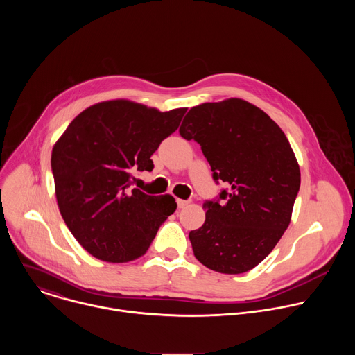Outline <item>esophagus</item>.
<instances>
[{"label":"esophagus","instance_id":"34e87169","mask_svg":"<svg viewBox=\"0 0 355 355\" xmlns=\"http://www.w3.org/2000/svg\"><path fill=\"white\" fill-rule=\"evenodd\" d=\"M188 204H189V200H184V199H177V205H178V208H180V209L185 208V207H187Z\"/></svg>","mask_w":355,"mask_h":355}]
</instances>
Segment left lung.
I'll use <instances>...</instances> for the list:
<instances>
[{
  "label": "left lung",
  "instance_id": "left-lung-1",
  "mask_svg": "<svg viewBox=\"0 0 355 355\" xmlns=\"http://www.w3.org/2000/svg\"><path fill=\"white\" fill-rule=\"evenodd\" d=\"M180 135L199 143L216 184L205 223L189 232L193 254L222 274L259 266L286 230L300 171L281 128L260 108L232 98L189 110Z\"/></svg>",
  "mask_w": 355,
  "mask_h": 355
}]
</instances>
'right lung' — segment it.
<instances>
[{"label": "right lung", "instance_id": "obj_1", "mask_svg": "<svg viewBox=\"0 0 355 355\" xmlns=\"http://www.w3.org/2000/svg\"><path fill=\"white\" fill-rule=\"evenodd\" d=\"M185 112L107 101L83 111L55 144L52 173L60 214L95 259H139L177 209L171 195L132 188V173L153 170L151 155L177 130Z\"/></svg>", "mask_w": 355, "mask_h": 355}]
</instances>
